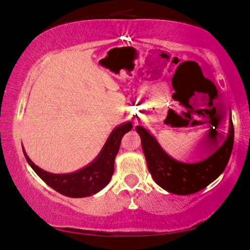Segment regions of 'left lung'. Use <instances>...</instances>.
<instances>
[{
  "label": "left lung",
  "instance_id": "left-lung-1",
  "mask_svg": "<svg viewBox=\"0 0 250 250\" xmlns=\"http://www.w3.org/2000/svg\"><path fill=\"white\" fill-rule=\"evenodd\" d=\"M135 130L141 138L147 168L160 188L176 195H189L205 188L225 170L234 146V125L229 109L228 133L222 145L217 146L207 158L198 162H182L163 149L156 138L142 125Z\"/></svg>",
  "mask_w": 250,
  "mask_h": 250
}]
</instances>
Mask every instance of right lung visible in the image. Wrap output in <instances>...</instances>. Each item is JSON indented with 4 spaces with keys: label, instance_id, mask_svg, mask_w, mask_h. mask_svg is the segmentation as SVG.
<instances>
[{
    "label": "right lung",
    "instance_id": "right-lung-1",
    "mask_svg": "<svg viewBox=\"0 0 250 250\" xmlns=\"http://www.w3.org/2000/svg\"><path fill=\"white\" fill-rule=\"evenodd\" d=\"M131 129V121L117 125L111 131L98 155L86 167L71 173L55 174L45 171L28 158L22 146L23 153L34 172L56 192L74 198L91 196L104 188L111 180L115 170V159L119 151L121 139Z\"/></svg>",
    "mask_w": 250,
    "mask_h": 250
}]
</instances>
